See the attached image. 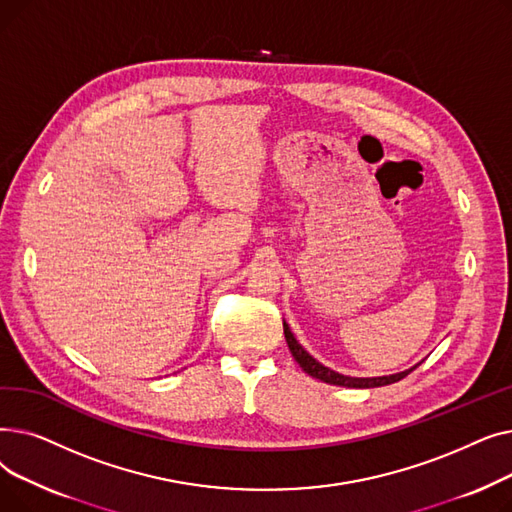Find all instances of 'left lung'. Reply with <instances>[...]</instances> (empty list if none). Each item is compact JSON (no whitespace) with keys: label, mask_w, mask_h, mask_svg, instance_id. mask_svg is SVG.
Masks as SVG:
<instances>
[{"label":"left lung","mask_w":512,"mask_h":512,"mask_svg":"<svg viewBox=\"0 0 512 512\" xmlns=\"http://www.w3.org/2000/svg\"><path fill=\"white\" fill-rule=\"evenodd\" d=\"M284 336H286V342H288V348L290 353L294 357V361H297L301 365V369L311 375V378L315 380H321L326 384H332V386H344V388H380V386H388V384H394L402 378H407V375L419 365H413L411 369H405V371H398V373H392V375H380V378H351V375H342L326 365H321L319 361H315L305 348L299 344V340L294 338V334L290 332L288 324L284 321Z\"/></svg>","instance_id":"1"}]
</instances>
